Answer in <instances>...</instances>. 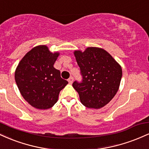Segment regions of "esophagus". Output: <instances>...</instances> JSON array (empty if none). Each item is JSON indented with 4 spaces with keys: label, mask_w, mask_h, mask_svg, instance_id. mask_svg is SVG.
I'll list each match as a JSON object with an SVG mask.
<instances>
[{
    "label": "esophagus",
    "mask_w": 149,
    "mask_h": 149,
    "mask_svg": "<svg viewBox=\"0 0 149 149\" xmlns=\"http://www.w3.org/2000/svg\"><path fill=\"white\" fill-rule=\"evenodd\" d=\"M68 81H69V83H70V84H71V83L73 82V77H72V76L70 77L69 79H68Z\"/></svg>",
    "instance_id": "obj_1"
}]
</instances>
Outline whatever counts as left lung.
Masks as SVG:
<instances>
[{
  "label": "left lung",
  "instance_id": "1",
  "mask_svg": "<svg viewBox=\"0 0 149 149\" xmlns=\"http://www.w3.org/2000/svg\"><path fill=\"white\" fill-rule=\"evenodd\" d=\"M80 69L81 82H73L81 103L90 109H100L113 98L118 90L122 69L112 56L99 47L74 52Z\"/></svg>",
  "mask_w": 149,
  "mask_h": 149
}]
</instances>
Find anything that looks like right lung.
Returning <instances> with one entry per match:
<instances>
[{"label":"right lung","mask_w":149,"mask_h":149,"mask_svg":"<svg viewBox=\"0 0 149 149\" xmlns=\"http://www.w3.org/2000/svg\"><path fill=\"white\" fill-rule=\"evenodd\" d=\"M59 54L50 52L46 45L36 46L25 54L17 67L15 78L19 90L34 108L50 109L68 84L53 66Z\"/></svg>","instance_id":"obj_1"}]
</instances>
